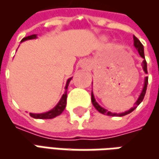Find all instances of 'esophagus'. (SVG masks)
<instances>
[{
  "label": "esophagus",
  "mask_w": 159,
  "mask_h": 159,
  "mask_svg": "<svg viewBox=\"0 0 159 159\" xmlns=\"http://www.w3.org/2000/svg\"><path fill=\"white\" fill-rule=\"evenodd\" d=\"M82 66L83 67H84V68H89V63L88 62H83V64H82Z\"/></svg>",
  "instance_id": "esophagus-1"
}]
</instances>
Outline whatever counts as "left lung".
I'll list each match as a JSON object with an SVG mask.
<instances>
[{
    "label": "left lung",
    "mask_w": 159,
    "mask_h": 159,
    "mask_svg": "<svg viewBox=\"0 0 159 159\" xmlns=\"http://www.w3.org/2000/svg\"><path fill=\"white\" fill-rule=\"evenodd\" d=\"M134 48L137 49V51L139 52V54L140 55L141 58H143L144 60L143 62H142V66H143V70L145 73L147 74V61H146V59H145V54H144V47L143 45L141 44V42H140V40L138 39L137 37L134 36ZM147 84H148V77H145V83H144V87H143V89L141 91V93L140 94V96L138 98V100H136V102L134 103L135 105V107H134L133 108H131L129 111H124V112H122V113H114V112H111V111H108L107 109H105L103 107H101L99 105V104L97 103L96 100L94 99V96H93V92L91 93V100H92V103H93V106L95 107V109H96L99 112L102 114H105V115H107V116H111V117H123V116H125L127 114H129L130 112H132L135 108H136L140 103H141V101L143 100L144 97H145V94H146V92H147Z\"/></svg>",
    "instance_id": "obj_1"
}]
</instances>
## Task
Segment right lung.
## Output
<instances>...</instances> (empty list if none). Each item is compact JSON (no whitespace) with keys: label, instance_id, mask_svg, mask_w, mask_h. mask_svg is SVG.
<instances>
[{"label":"right lung","instance_id":"1","mask_svg":"<svg viewBox=\"0 0 159 159\" xmlns=\"http://www.w3.org/2000/svg\"><path fill=\"white\" fill-rule=\"evenodd\" d=\"M36 35H31V36H26L25 38H23L21 42H25L26 40H30V39H36ZM72 77H70L69 79L67 80L66 82V85L65 87V89H66V92L63 94V96L61 97V99L59 101V103L56 105V107H54V108H52V110H50L49 111H47V112H44V113H40V114H36V113H30V117H34V118H36V119H51V118H53V117L59 116L60 114L62 113L65 108L66 107V99H67V89H68V85H69L70 82L71 80Z\"/></svg>","mask_w":159,"mask_h":159}]
</instances>
